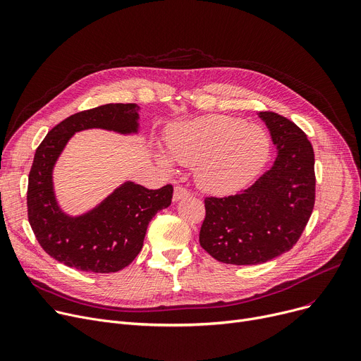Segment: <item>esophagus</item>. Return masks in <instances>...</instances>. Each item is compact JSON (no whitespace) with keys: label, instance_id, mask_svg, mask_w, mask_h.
<instances>
[{"label":"esophagus","instance_id":"obj_1","mask_svg":"<svg viewBox=\"0 0 361 361\" xmlns=\"http://www.w3.org/2000/svg\"><path fill=\"white\" fill-rule=\"evenodd\" d=\"M188 195H190V192H188L185 187H183V185H176V188H174V196H173V200H174V202H178V200H181V199L187 197Z\"/></svg>","mask_w":361,"mask_h":361}]
</instances>
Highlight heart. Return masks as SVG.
Here are the masks:
<instances>
[{"instance_id": "1", "label": "heart", "mask_w": 361, "mask_h": 361, "mask_svg": "<svg viewBox=\"0 0 361 361\" xmlns=\"http://www.w3.org/2000/svg\"><path fill=\"white\" fill-rule=\"evenodd\" d=\"M166 146L173 158L196 166L197 183L214 193H233L249 184L269 157V137L263 128L226 116H204L174 127ZM169 166V159L161 157Z\"/></svg>"}]
</instances>
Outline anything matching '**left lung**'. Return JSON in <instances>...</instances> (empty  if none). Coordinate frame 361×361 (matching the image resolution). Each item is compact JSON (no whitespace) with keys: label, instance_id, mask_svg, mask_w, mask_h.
<instances>
[{"label":"left lung","instance_id":"left-lung-1","mask_svg":"<svg viewBox=\"0 0 361 361\" xmlns=\"http://www.w3.org/2000/svg\"><path fill=\"white\" fill-rule=\"evenodd\" d=\"M278 155L245 190L206 197L199 241L214 259L259 264L293 249L314 206V152L306 133L279 114L263 111Z\"/></svg>","mask_w":361,"mask_h":361}]
</instances>
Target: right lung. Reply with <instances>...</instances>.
Listing matches in <instances>:
<instances>
[{
	"label": "right lung",
	"mask_w": 361,
	"mask_h": 361,
	"mask_svg": "<svg viewBox=\"0 0 361 361\" xmlns=\"http://www.w3.org/2000/svg\"><path fill=\"white\" fill-rule=\"evenodd\" d=\"M139 109L136 104H106L73 114L35 152L27 185L29 224L41 247L66 267L94 274L121 271L140 253L150 219L171 204V184L149 190L133 181L79 216L63 212L55 199L52 169L74 133L87 128L137 133Z\"/></svg>",
	"instance_id": "right-lung-1"
}]
</instances>
